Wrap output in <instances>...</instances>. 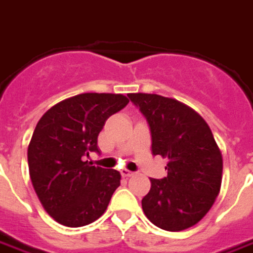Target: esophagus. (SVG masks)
<instances>
[{"label": "esophagus", "mask_w": 253, "mask_h": 253, "mask_svg": "<svg viewBox=\"0 0 253 253\" xmlns=\"http://www.w3.org/2000/svg\"><path fill=\"white\" fill-rule=\"evenodd\" d=\"M121 174L123 176H126V178H130V176H132L134 175V174H135V172H132V171H128V169H123L121 171Z\"/></svg>", "instance_id": "1"}]
</instances>
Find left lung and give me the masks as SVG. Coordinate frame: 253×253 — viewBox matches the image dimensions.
I'll return each mask as SVG.
<instances>
[{"instance_id": "left-lung-1", "label": "left lung", "mask_w": 253, "mask_h": 253, "mask_svg": "<svg viewBox=\"0 0 253 253\" xmlns=\"http://www.w3.org/2000/svg\"><path fill=\"white\" fill-rule=\"evenodd\" d=\"M128 98L148 122L152 153L169 160L167 176L151 178L144 213L163 230H185L204 218L220 190L223 162L212 131L196 111L174 98L145 93Z\"/></svg>"}]
</instances>
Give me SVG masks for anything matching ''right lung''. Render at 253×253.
I'll return each mask as SVG.
<instances>
[{
    "instance_id": "right-lung-1",
    "label": "right lung",
    "mask_w": 253,
    "mask_h": 253,
    "mask_svg": "<svg viewBox=\"0 0 253 253\" xmlns=\"http://www.w3.org/2000/svg\"><path fill=\"white\" fill-rule=\"evenodd\" d=\"M127 104L123 94L84 93L56 104L37 123L27 151L30 178L56 222L79 227L105 212L121 174L84 157L100 153L97 137L105 121Z\"/></svg>"
}]
</instances>
